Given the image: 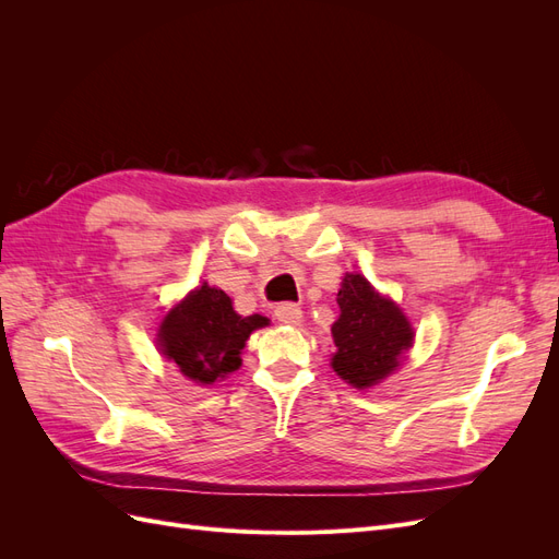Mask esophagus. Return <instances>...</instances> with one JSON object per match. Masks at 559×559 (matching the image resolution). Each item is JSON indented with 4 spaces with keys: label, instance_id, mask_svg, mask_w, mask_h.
<instances>
[{
    "label": "esophagus",
    "instance_id": "1",
    "mask_svg": "<svg viewBox=\"0 0 559 559\" xmlns=\"http://www.w3.org/2000/svg\"><path fill=\"white\" fill-rule=\"evenodd\" d=\"M275 317L282 321V324H300L302 310L296 302H282V306L275 308Z\"/></svg>",
    "mask_w": 559,
    "mask_h": 559
}]
</instances>
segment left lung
Listing matches in <instances>:
<instances>
[{
    "instance_id": "left-lung-1",
    "label": "left lung",
    "mask_w": 559,
    "mask_h": 559,
    "mask_svg": "<svg viewBox=\"0 0 559 559\" xmlns=\"http://www.w3.org/2000/svg\"><path fill=\"white\" fill-rule=\"evenodd\" d=\"M337 306L341 317L331 326V366L352 386H373L392 373L403 349L413 345L408 319L361 275H345Z\"/></svg>"
}]
</instances>
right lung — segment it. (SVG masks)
Returning a JSON list of instances; mask_svg holds the SVG:
<instances>
[{
  "mask_svg": "<svg viewBox=\"0 0 559 559\" xmlns=\"http://www.w3.org/2000/svg\"><path fill=\"white\" fill-rule=\"evenodd\" d=\"M261 326H267L265 317H240L222 289L202 284L163 319L158 345L186 378L212 384L240 368V349Z\"/></svg>",
  "mask_w": 559,
  "mask_h": 559,
  "instance_id": "1",
  "label": "right lung"
}]
</instances>
